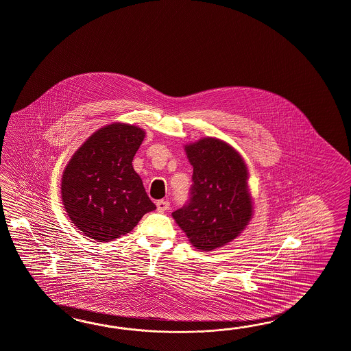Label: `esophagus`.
<instances>
[{"mask_svg":"<svg viewBox=\"0 0 351 351\" xmlns=\"http://www.w3.org/2000/svg\"><path fill=\"white\" fill-rule=\"evenodd\" d=\"M156 206H157L158 212H165V210H167V209L170 208V203H169L167 200H158V202L156 203Z\"/></svg>","mask_w":351,"mask_h":351,"instance_id":"34e87169","label":"esophagus"}]
</instances>
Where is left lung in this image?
Here are the masks:
<instances>
[{
  "label": "left lung",
  "mask_w": 351,
  "mask_h": 351,
  "mask_svg": "<svg viewBox=\"0 0 351 351\" xmlns=\"http://www.w3.org/2000/svg\"><path fill=\"white\" fill-rule=\"evenodd\" d=\"M193 165V185L186 204L172 213L189 241L212 251L236 239L252 217L247 167L231 145L203 138L185 147Z\"/></svg>",
  "instance_id": "left-lung-1"
}]
</instances>
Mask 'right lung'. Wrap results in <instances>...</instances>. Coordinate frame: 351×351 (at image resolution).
Masks as SVG:
<instances>
[{
    "instance_id": "1",
    "label": "right lung",
    "mask_w": 351,
    "mask_h": 351,
    "mask_svg": "<svg viewBox=\"0 0 351 351\" xmlns=\"http://www.w3.org/2000/svg\"><path fill=\"white\" fill-rule=\"evenodd\" d=\"M145 132L129 124H110L95 132L72 156L62 178V200L80 231L109 242L132 231L156 209L133 157Z\"/></svg>"
}]
</instances>
